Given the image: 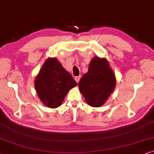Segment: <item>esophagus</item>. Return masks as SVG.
<instances>
[{
  "label": "esophagus",
  "mask_w": 154,
  "mask_h": 154,
  "mask_svg": "<svg viewBox=\"0 0 154 154\" xmlns=\"http://www.w3.org/2000/svg\"><path fill=\"white\" fill-rule=\"evenodd\" d=\"M80 79H81V76H77V77H75V81L77 82V83L79 82V80H80Z\"/></svg>",
  "instance_id": "1"
}]
</instances>
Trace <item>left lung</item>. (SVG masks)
Segmentation results:
<instances>
[{"instance_id":"8db88e82","label":"left lung","mask_w":154,"mask_h":154,"mask_svg":"<svg viewBox=\"0 0 154 154\" xmlns=\"http://www.w3.org/2000/svg\"><path fill=\"white\" fill-rule=\"evenodd\" d=\"M116 85V76L107 59L94 57L89 69L78 84L86 102L92 107H100L107 101Z\"/></svg>"}]
</instances>
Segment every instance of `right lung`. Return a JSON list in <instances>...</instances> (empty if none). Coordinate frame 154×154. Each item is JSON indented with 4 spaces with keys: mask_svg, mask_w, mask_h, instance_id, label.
<instances>
[{
    "mask_svg": "<svg viewBox=\"0 0 154 154\" xmlns=\"http://www.w3.org/2000/svg\"><path fill=\"white\" fill-rule=\"evenodd\" d=\"M77 85L56 58H48L45 61L34 81L41 101L51 108L59 107L68 91Z\"/></svg>",
    "mask_w": 154,
    "mask_h": 154,
    "instance_id": "add662e5",
    "label": "right lung"
}]
</instances>
